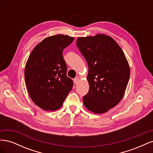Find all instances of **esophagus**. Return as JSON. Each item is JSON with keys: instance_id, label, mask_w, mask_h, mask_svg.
<instances>
[{"instance_id": "1", "label": "esophagus", "mask_w": 153, "mask_h": 153, "mask_svg": "<svg viewBox=\"0 0 153 153\" xmlns=\"http://www.w3.org/2000/svg\"><path fill=\"white\" fill-rule=\"evenodd\" d=\"M73 80H74V83H75V84H77V83L78 82V81H79V78L76 77Z\"/></svg>"}]
</instances>
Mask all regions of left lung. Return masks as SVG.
<instances>
[{
    "instance_id": "1",
    "label": "left lung",
    "mask_w": 153,
    "mask_h": 153,
    "mask_svg": "<svg viewBox=\"0 0 153 153\" xmlns=\"http://www.w3.org/2000/svg\"><path fill=\"white\" fill-rule=\"evenodd\" d=\"M76 44L89 66V91L83 103L92 112L105 113L123 98L130 75L127 59L116 41L105 34L80 37Z\"/></svg>"
}]
</instances>
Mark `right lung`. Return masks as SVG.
<instances>
[{
  "mask_svg": "<svg viewBox=\"0 0 153 153\" xmlns=\"http://www.w3.org/2000/svg\"><path fill=\"white\" fill-rule=\"evenodd\" d=\"M74 38L57 34L48 37L36 46L27 60L25 80L31 100L44 110L61 108L73 88V80L67 76V65L63 50Z\"/></svg>",
  "mask_w": 153,
  "mask_h": 153,
  "instance_id": "obj_1",
  "label": "right lung"
}]
</instances>
